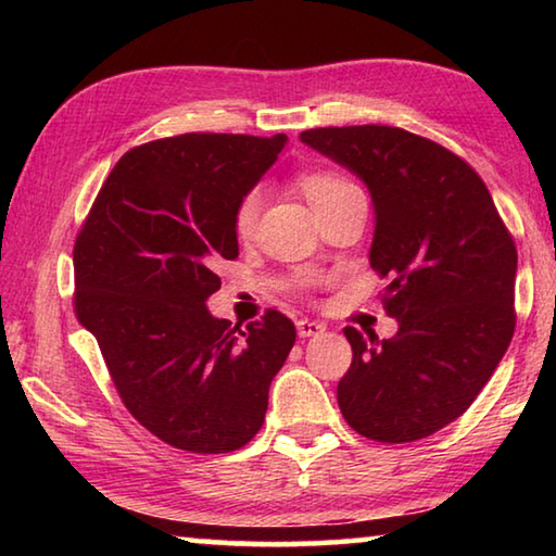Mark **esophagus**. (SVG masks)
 I'll return each instance as SVG.
<instances>
[{
	"mask_svg": "<svg viewBox=\"0 0 556 556\" xmlns=\"http://www.w3.org/2000/svg\"><path fill=\"white\" fill-rule=\"evenodd\" d=\"M324 331H326V326L318 324V321H308V318H301V321H296L299 338H312V336H318Z\"/></svg>",
	"mask_w": 556,
	"mask_h": 556,
	"instance_id": "1",
	"label": "esophagus"
}]
</instances>
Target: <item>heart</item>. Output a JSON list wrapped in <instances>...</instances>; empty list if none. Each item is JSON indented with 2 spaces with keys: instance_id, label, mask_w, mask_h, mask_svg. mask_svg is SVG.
<instances>
[{
  "instance_id": "b5f03b06",
  "label": "heart",
  "mask_w": 556,
  "mask_h": 556,
  "mask_svg": "<svg viewBox=\"0 0 556 556\" xmlns=\"http://www.w3.org/2000/svg\"><path fill=\"white\" fill-rule=\"evenodd\" d=\"M299 184L304 188L308 203L314 205V211H321L333 201L343 199L345 193L357 191V186L353 181H348L345 176L336 172H308L301 176ZM257 211H260V193L250 191L240 201L238 211H235V232H238L240 238H248L252 228H255Z\"/></svg>"
}]
</instances>
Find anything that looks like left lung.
<instances>
[{"label": "left lung", "instance_id": "1", "mask_svg": "<svg viewBox=\"0 0 556 556\" xmlns=\"http://www.w3.org/2000/svg\"><path fill=\"white\" fill-rule=\"evenodd\" d=\"M299 139L368 186L370 267L392 279L382 301L397 333L345 328L353 363L338 407L368 439H425L470 407L510 345L515 242L481 176L431 139L382 125Z\"/></svg>", "mask_w": 556, "mask_h": 556}]
</instances>
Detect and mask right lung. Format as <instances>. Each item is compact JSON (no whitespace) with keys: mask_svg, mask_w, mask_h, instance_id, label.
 <instances>
[{"mask_svg":"<svg viewBox=\"0 0 556 556\" xmlns=\"http://www.w3.org/2000/svg\"><path fill=\"white\" fill-rule=\"evenodd\" d=\"M285 144L191 131L131 149L75 240V316L131 417L176 448L248 444L296 341L275 308L240 328L205 306L220 289L213 265L238 257L235 211Z\"/></svg>","mask_w":556,"mask_h":556,"instance_id":"1","label":"right lung"}]
</instances>
